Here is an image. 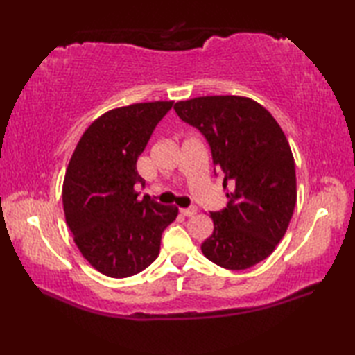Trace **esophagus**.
<instances>
[{
    "label": "esophagus",
    "mask_w": 355,
    "mask_h": 355,
    "mask_svg": "<svg viewBox=\"0 0 355 355\" xmlns=\"http://www.w3.org/2000/svg\"><path fill=\"white\" fill-rule=\"evenodd\" d=\"M180 214L184 216H193L197 214V207H186V209H180Z\"/></svg>",
    "instance_id": "obj_1"
}]
</instances>
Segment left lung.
<instances>
[{"label": "left lung", "mask_w": 355, "mask_h": 355, "mask_svg": "<svg viewBox=\"0 0 355 355\" xmlns=\"http://www.w3.org/2000/svg\"><path fill=\"white\" fill-rule=\"evenodd\" d=\"M178 117L205 134L224 172L229 205L212 212L214 233L201 244L209 261L245 270L273 253L296 205L290 143L275 117L250 97L200 96L173 105Z\"/></svg>", "instance_id": "left-lung-1"}]
</instances>
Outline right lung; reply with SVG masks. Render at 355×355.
Segmentation results:
<instances>
[{
    "label": "right lung",
    "mask_w": 355,
    "mask_h": 355,
    "mask_svg": "<svg viewBox=\"0 0 355 355\" xmlns=\"http://www.w3.org/2000/svg\"><path fill=\"white\" fill-rule=\"evenodd\" d=\"M173 101L132 103L110 110L82 134L62 184L65 221L82 256L102 275L122 279L140 273L160 252L162 233L178 207L149 195L137 158Z\"/></svg>",
    "instance_id": "1"
}]
</instances>
